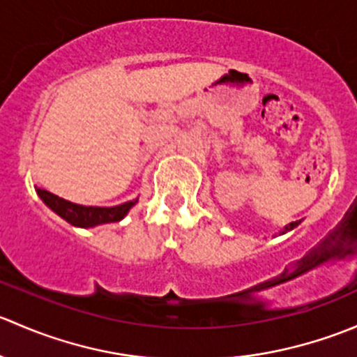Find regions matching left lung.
<instances>
[{"label": "left lung", "mask_w": 357, "mask_h": 357, "mask_svg": "<svg viewBox=\"0 0 357 357\" xmlns=\"http://www.w3.org/2000/svg\"><path fill=\"white\" fill-rule=\"evenodd\" d=\"M298 225H301V221H295V222H290V225H287V226H285V228H283V229H282V233H287V231H290V229H294V228H295V226H298Z\"/></svg>", "instance_id": "obj_1"}]
</instances>
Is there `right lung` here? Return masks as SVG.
Listing matches in <instances>:
<instances>
[{
  "mask_svg": "<svg viewBox=\"0 0 357 357\" xmlns=\"http://www.w3.org/2000/svg\"><path fill=\"white\" fill-rule=\"evenodd\" d=\"M36 192H38L39 199L45 202L53 212H56L60 218L66 219L72 226H77V228H93V226L105 225V222L121 221L126 218L129 208L138 202L136 199L115 205V207H88V205L72 204L66 199H60L59 195H53L48 190L36 188Z\"/></svg>",
  "mask_w": 357,
  "mask_h": 357,
  "instance_id": "obj_1",
  "label": "right lung"
}]
</instances>
